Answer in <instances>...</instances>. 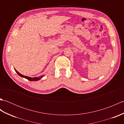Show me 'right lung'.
Listing matches in <instances>:
<instances>
[{
	"label": "right lung",
	"mask_w": 124,
	"mask_h": 124,
	"mask_svg": "<svg viewBox=\"0 0 124 124\" xmlns=\"http://www.w3.org/2000/svg\"><path fill=\"white\" fill-rule=\"evenodd\" d=\"M15 71H16V72H17V74L19 75L20 76H21V77H23V78H26V79H27L28 80H30V81H37V80H39V79H40L41 78H43V77L44 76H41V77H34V78H31V77H27V76H24V75H22V74H21V73H20L19 72H18L17 70H15Z\"/></svg>",
	"instance_id": "add662e5"
}]
</instances>
